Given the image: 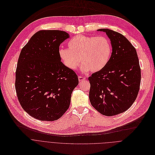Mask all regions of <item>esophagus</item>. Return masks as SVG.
Here are the masks:
<instances>
[{
  "mask_svg": "<svg viewBox=\"0 0 155 155\" xmlns=\"http://www.w3.org/2000/svg\"><path fill=\"white\" fill-rule=\"evenodd\" d=\"M78 79H79V82H81V81H83L84 80H85V77H83V76H78Z\"/></svg>",
  "mask_w": 155,
  "mask_h": 155,
  "instance_id": "34e87169",
  "label": "esophagus"
}]
</instances>
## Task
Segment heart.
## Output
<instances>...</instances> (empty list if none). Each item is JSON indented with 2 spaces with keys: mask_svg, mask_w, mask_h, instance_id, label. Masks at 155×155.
Listing matches in <instances>:
<instances>
[{
  "mask_svg": "<svg viewBox=\"0 0 155 155\" xmlns=\"http://www.w3.org/2000/svg\"><path fill=\"white\" fill-rule=\"evenodd\" d=\"M68 47L59 51L65 65L74 70L81 61L82 70L91 72L99 71L106 67L112 51L109 40L103 36L78 35L69 40Z\"/></svg>",
  "mask_w": 155,
  "mask_h": 155,
  "instance_id": "b5f03b06",
  "label": "heart"
}]
</instances>
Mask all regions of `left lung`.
<instances>
[{
	"mask_svg": "<svg viewBox=\"0 0 155 155\" xmlns=\"http://www.w3.org/2000/svg\"><path fill=\"white\" fill-rule=\"evenodd\" d=\"M112 52L106 67L88 78L89 99L100 114L114 116L127 110L140 89L141 71L136 48L122 34L108 28Z\"/></svg>",
	"mask_w": 155,
	"mask_h": 155,
	"instance_id": "obj_1",
	"label": "left lung"
}]
</instances>
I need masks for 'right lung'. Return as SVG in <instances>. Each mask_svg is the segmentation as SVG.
<instances>
[{"label": "right lung", "instance_id": "add662e5", "mask_svg": "<svg viewBox=\"0 0 155 155\" xmlns=\"http://www.w3.org/2000/svg\"><path fill=\"white\" fill-rule=\"evenodd\" d=\"M65 31L41 30L23 47L16 70L15 89L22 109L42 121H54L69 108L78 75L61 61L60 45Z\"/></svg>", "mask_w": 155, "mask_h": 155}]
</instances>
